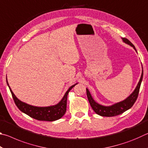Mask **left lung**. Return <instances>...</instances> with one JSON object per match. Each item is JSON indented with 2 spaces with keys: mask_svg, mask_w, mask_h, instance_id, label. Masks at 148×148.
<instances>
[{
  "mask_svg": "<svg viewBox=\"0 0 148 148\" xmlns=\"http://www.w3.org/2000/svg\"><path fill=\"white\" fill-rule=\"evenodd\" d=\"M122 40L124 43L132 46L135 51L137 52L134 45L128 39L122 38ZM142 71L141 76H140L138 83L136 88L134 89L133 92L123 101L117 102V103L110 105V106H104V105L100 104L98 102H97L92 97L89 89L86 88L87 99H88L89 104L95 113L99 115V116L103 117H112L118 116V115L123 114L125 111L131 108L136 101L138 95L140 85H141L142 78H143V67H142Z\"/></svg>",
  "mask_w": 148,
  "mask_h": 148,
  "instance_id": "1",
  "label": "left lung"
}]
</instances>
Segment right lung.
Listing matches in <instances>:
<instances>
[{"instance_id": "right-lung-1", "label": "right lung", "mask_w": 148, "mask_h": 148, "mask_svg": "<svg viewBox=\"0 0 148 148\" xmlns=\"http://www.w3.org/2000/svg\"><path fill=\"white\" fill-rule=\"evenodd\" d=\"M6 83L9 87L10 91L11 92L15 104H16L17 108L22 112L28 115L29 116L31 117L32 118L40 120V121H56V120L59 119L64 116L66 110L67 97H68L69 92L76 84H77V83H76L70 87L69 89L64 93L63 97L57 104L52 105V106L40 107L30 105L25 103V102H22L19 99H17L13 91H12L10 87L9 86L8 80H7V76Z\"/></svg>"}]
</instances>
